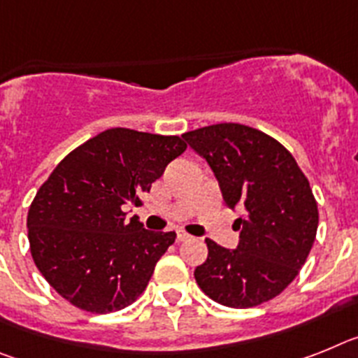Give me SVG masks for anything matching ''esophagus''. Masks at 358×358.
I'll use <instances>...</instances> for the list:
<instances>
[{"label": "esophagus", "instance_id": "esophagus-1", "mask_svg": "<svg viewBox=\"0 0 358 358\" xmlns=\"http://www.w3.org/2000/svg\"><path fill=\"white\" fill-rule=\"evenodd\" d=\"M192 236L191 234H187V232L185 231H178L176 232V239H178V241H189V239H191Z\"/></svg>", "mask_w": 358, "mask_h": 358}]
</instances>
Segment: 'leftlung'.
Listing matches in <instances>:
<instances>
[{
  "instance_id": "left-lung-1",
  "label": "left lung",
  "mask_w": 358,
  "mask_h": 358,
  "mask_svg": "<svg viewBox=\"0 0 358 358\" xmlns=\"http://www.w3.org/2000/svg\"><path fill=\"white\" fill-rule=\"evenodd\" d=\"M213 169L227 207H239L236 250L205 239L209 256L194 279L205 295L229 308L273 299L299 273L315 241L319 210L295 158L256 127L223 122L183 133Z\"/></svg>"
}]
</instances>
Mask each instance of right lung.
<instances>
[{"label":"right lung","instance_id":"add662e5","mask_svg":"<svg viewBox=\"0 0 358 358\" xmlns=\"http://www.w3.org/2000/svg\"><path fill=\"white\" fill-rule=\"evenodd\" d=\"M185 149L176 135L113 127L59 162L30 203L27 229L34 263L61 297L90 313L141 297L176 234L145 231L126 207L142 205Z\"/></svg>","mask_w":358,"mask_h":358}]
</instances>
